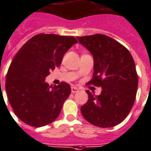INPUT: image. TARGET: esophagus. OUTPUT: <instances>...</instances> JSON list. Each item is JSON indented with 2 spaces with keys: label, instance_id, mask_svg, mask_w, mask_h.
Masks as SVG:
<instances>
[{
  "label": "esophagus",
  "instance_id": "34e87169",
  "mask_svg": "<svg viewBox=\"0 0 151 151\" xmlns=\"http://www.w3.org/2000/svg\"><path fill=\"white\" fill-rule=\"evenodd\" d=\"M71 92L73 93H78V88L77 87H72V88H71Z\"/></svg>",
  "mask_w": 151,
  "mask_h": 151
}]
</instances>
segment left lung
Returning <instances> with one entry per match:
<instances>
[{
  "label": "left lung",
  "mask_w": 151,
  "mask_h": 151,
  "mask_svg": "<svg viewBox=\"0 0 151 151\" xmlns=\"http://www.w3.org/2000/svg\"><path fill=\"white\" fill-rule=\"evenodd\" d=\"M93 57V76L89 83L101 88L100 95L87 91L88 100L81 112L98 127L118 125L132 110L136 99L138 77L132 54L122 45L104 35L77 37Z\"/></svg>",
  "instance_id": "obj_1"
}]
</instances>
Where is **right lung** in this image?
I'll list each match as a JSON object with an SVG mask.
<instances>
[{
  "instance_id": "add662e5",
  "label": "right lung",
  "mask_w": 151,
  "mask_h": 151,
  "mask_svg": "<svg viewBox=\"0 0 151 151\" xmlns=\"http://www.w3.org/2000/svg\"><path fill=\"white\" fill-rule=\"evenodd\" d=\"M77 43L73 36L39 34L15 54L7 72L6 91L15 114L23 122L40 127L58 117L71 88L64 82L50 86L45 78Z\"/></svg>"
}]
</instances>
